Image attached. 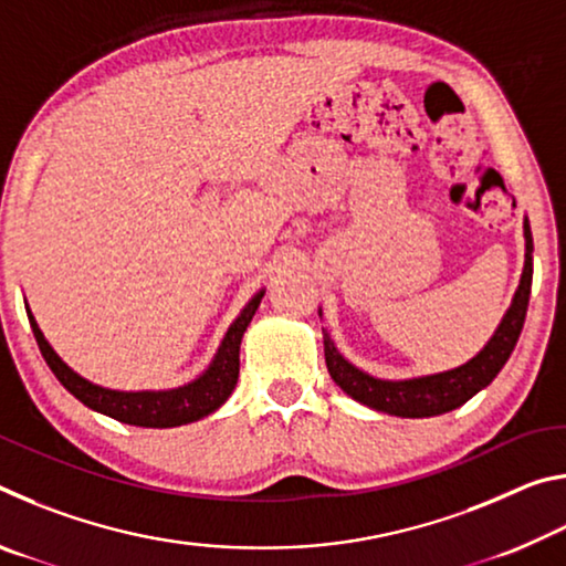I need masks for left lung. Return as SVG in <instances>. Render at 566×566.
Instances as JSON below:
<instances>
[{
  "label": "left lung",
  "mask_w": 566,
  "mask_h": 566,
  "mask_svg": "<svg viewBox=\"0 0 566 566\" xmlns=\"http://www.w3.org/2000/svg\"><path fill=\"white\" fill-rule=\"evenodd\" d=\"M532 229L530 219L524 217V270L520 276V286L512 296L510 310L504 312L500 327L494 329L490 342L479 349L472 359L459 364L454 369L434 371V375H421L409 379H381L369 375V371L359 369L352 364L344 354L337 349L327 332L324 334V359H327L329 377L334 385L347 391L352 399L359 405H367L377 411L395 417H437L444 411H452L462 407L464 401L472 399L476 391H482L492 379L500 375L502 367L510 359V354L520 339L526 306H530V292H532ZM322 317V306H319Z\"/></svg>",
  "instance_id": "8db88e82"
}]
</instances>
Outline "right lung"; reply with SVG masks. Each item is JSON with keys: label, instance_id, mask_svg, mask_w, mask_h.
<instances>
[{"label": "right lung", "instance_id": "add662e5", "mask_svg": "<svg viewBox=\"0 0 566 566\" xmlns=\"http://www.w3.org/2000/svg\"><path fill=\"white\" fill-rule=\"evenodd\" d=\"M264 290L256 292L252 300L244 304V310L237 314V319L229 324L222 344H219L217 354L209 361V367L202 375L195 377L187 385L171 387V389H139V391H124V389H109L94 381L84 379L82 375L66 364L60 354L52 349V344L44 339V334L36 324L34 314L27 306V317H30L34 339L40 344V352L44 361L50 364L54 377L62 381V387L99 415H107L124 424L134 427H149V429H167V427H181L189 421L205 419L224 405L237 387L239 377V344H242L244 332L252 322L256 306H260Z\"/></svg>", "mask_w": 566, "mask_h": 566}]
</instances>
